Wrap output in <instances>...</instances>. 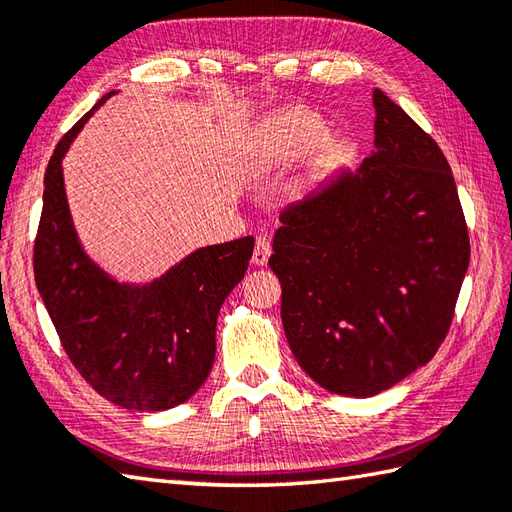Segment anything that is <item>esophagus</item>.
<instances>
[{
    "label": "esophagus",
    "mask_w": 512,
    "mask_h": 512,
    "mask_svg": "<svg viewBox=\"0 0 512 512\" xmlns=\"http://www.w3.org/2000/svg\"><path fill=\"white\" fill-rule=\"evenodd\" d=\"M270 257V239L268 235H257L255 239V250H253V264L264 266Z\"/></svg>",
    "instance_id": "esophagus-1"
}]
</instances>
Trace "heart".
I'll use <instances>...</instances> for the list:
<instances>
[{"mask_svg":"<svg viewBox=\"0 0 512 512\" xmlns=\"http://www.w3.org/2000/svg\"><path fill=\"white\" fill-rule=\"evenodd\" d=\"M323 134L325 125L319 114L308 110L281 112L255 129L250 138V162L262 169L284 165L310 151Z\"/></svg>","mask_w":512,"mask_h":512,"instance_id":"b5f03b06","label":"heart"}]
</instances>
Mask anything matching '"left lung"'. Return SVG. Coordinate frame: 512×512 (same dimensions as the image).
I'll use <instances>...</instances> for the list:
<instances>
[{
  "mask_svg": "<svg viewBox=\"0 0 512 512\" xmlns=\"http://www.w3.org/2000/svg\"><path fill=\"white\" fill-rule=\"evenodd\" d=\"M372 101L376 151L354 176L288 206L268 259L303 372L356 398L436 356L471 259L442 149L387 94Z\"/></svg>",
  "mask_w": 512,
  "mask_h": 512,
  "instance_id": "1",
  "label": "left lung"
}]
</instances>
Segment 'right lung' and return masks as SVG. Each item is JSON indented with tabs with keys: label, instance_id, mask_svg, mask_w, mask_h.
<instances>
[{
	"label": "right lung",
	"instance_id": "obj_1",
	"mask_svg": "<svg viewBox=\"0 0 512 512\" xmlns=\"http://www.w3.org/2000/svg\"><path fill=\"white\" fill-rule=\"evenodd\" d=\"M94 110L59 140L48 162L32 253L37 290L65 354L96 394L123 409H171L211 372L217 312L242 281L255 239L195 250L143 288L107 277L76 239L61 173V158Z\"/></svg>",
	"mask_w": 512,
	"mask_h": 512
}]
</instances>
